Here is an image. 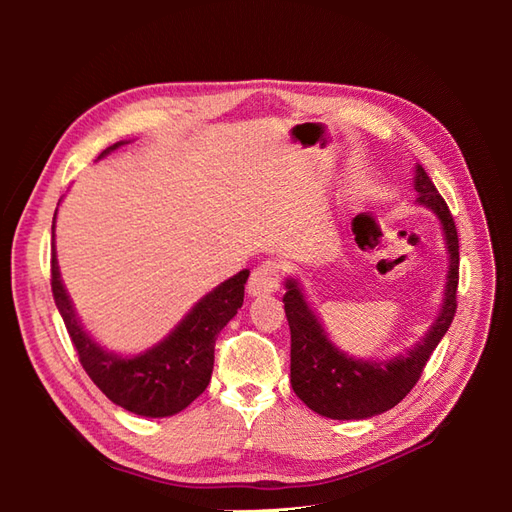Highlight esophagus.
Wrapping results in <instances>:
<instances>
[{
	"instance_id": "obj_1",
	"label": "esophagus",
	"mask_w": 512,
	"mask_h": 512,
	"mask_svg": "<svg viewBox=\"0 0 512 512\" xmlns=\"http://www.w3.org/2000/svg\"><path fill=\"white\" fill-rule=\"evenodd\" d=\"M279 281H281V266L277 262H262L253 270V273H250L248 292L253 297L270 295V292L279 290Z\"/></svg>"
}]
</instances>
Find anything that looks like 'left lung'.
<instances>
[{"mask_svg": "<svg viewBox=\"0 0 512 512\" xmlns=\"http://www.w3.org/2000/svg\"><path fill=\"white\" fill-rule=\"evenodd\" d=\"M416 202L438 215L449 248V275L444 303L424 339L391 361H363L332 345L317 314L308 306L295 279L286 281L284 310L290 325V383L306 405L332 420H363L378 416L405 398L422 376L433 350L458 310L460 244L458 228L447 202L420 165H416Z\"/></svg>", "mask_w": 512, "mask_h": 512, "instance_id": "1", "label": "left lung"}]
</instances>
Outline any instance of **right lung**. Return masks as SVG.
<instances>
[{"mask_svg":"<svg viewBox=\"0 0 512 512\" xmlns=\"http://www.w3.org/2000/svg\"><path fill=\"white\" fill-rule=\"evenodd\" d=\"M121 145H125L123 140L107 147L99 158ZM248 273L250 270H239L237 275L202 297L176 325V330L158 345L136 356H116L90 339V334L76 319L72 301L61 284L54 248L50 262L52 297L83 369L118 407L147 418L173 416L189 407L209 385L215 361V339L242 308Z\"/></svg>","mask_w":512,"mask_h":512,"instance_id":"right-lung-1","label":"right lung"}]
</instances>
